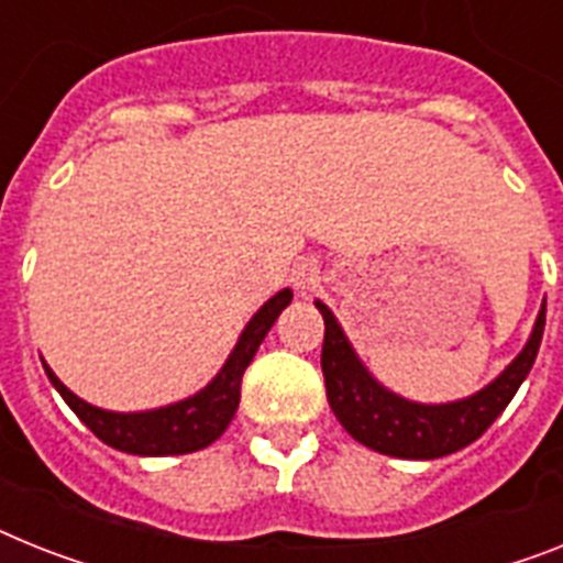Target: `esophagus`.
Listing matches in <instances>:
<instances>
[{
  "instance_id": "34e87169",
  "label": "esophagus",
  "mask_w": 563,
  "mask_h": 563,
  "mask_svg": "<svg viewBox=\"0 0 563 563\" xmlns=\"http://www.w3.org/2000/svg\"><path fill=\"white\" fill-rule=\"evenodd\" d=\"M292 278H296V287H299L301 292L313 290L316 285H319V267L310 262H301L296 271H292Z\"/></svg>"
}]
</instances>
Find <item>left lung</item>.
<instances>
[{"instance_id": "1", "label": "left lung", "mask_w": 563, "mask_h": 563, "mask_svg": "<svg viewBox=\"0 0 563 563\" xmlns=\"http://www.w3.org/2000/svg\"><path fill=\"white\" fill-rule=\"evenodd\" d=\"M316 308L324 319L322 374L333 415L362 445L388 457L406 460L445 457L475 443L483 431L498 420L500 411L509 406V399L532 371V362L541 347L543 322H547L543 319L547 305H541V313L523 351L486 388L466 399L426 406V402L399 397L376 383L347 342L345 331L339 328L331 308L322 301H316Z\"/></svg>"}]
</instances>
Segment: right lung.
Instances as JSON below:
<instances>
[{"label":"right lung","mask_w":563,"mask_h":563,"mask_svg":"<svg viewBox=\"0 0 563 563\" xmlns=\"http://www.w3.org/2000/svg\"><path fill=\"white\" fill-rule=\"evenodd\" d=\"M290 299L292 290L285 287L273 299L264 301L262 310L241 331L232 354L227 356L224 368L212 376V383L207 388H201L192 397L180 399V402H172V406L152 408V411L120 415V411H106V408L91 406L74 391H68L45 362L42 365H45L51 385L68 402V408L111 449L125 454H143V457L198 452V449H207L209 443H216L227 431L232 417H235V408H239L241 399V376L253 362L255 351H258L267 331L278 319V313L290 305Z\"/></svg>","instance_id":"add662e5"}]
</instances>
